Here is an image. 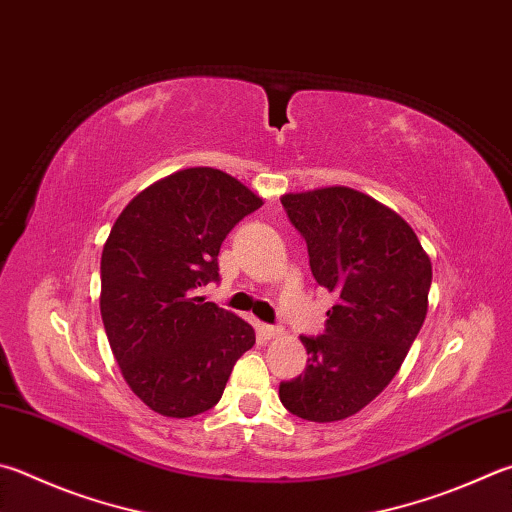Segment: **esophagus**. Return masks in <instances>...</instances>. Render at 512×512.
I'll use <instances>...</instances> for the list:
<instances>
[{
    "label": "esophagus",
    "instance_id": "1",
    "mask_svg": "<svg viewBox=\"0 0 512 512\" xmlns=\"http://www.w3.org/2000/svg\"><path fill=\"white\" fill-rule=\"evenodd\" d=\"M262 333L271 340V338H280L282 336V327H273V324H262Z\"/></svg>",
    "mask_w": 512,
    "mask_h": 512
}]
</instances>
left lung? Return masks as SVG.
<instances>
[{"label":"left lung","instance_id":"obj_1","mask_svg":"<svg viewBox=\"0 0 512 512\" xmlns=\"http://www.w3.org/2000/svg\"><path fill=\"white\" fill-rule=\"evenodd\" d=\"M315 282L338 295L322 336H300L304 374L280 401L304 421L353 416L392 383L423 327L432 262L403 217L351 188L284 194Z\"/></svg>","mask_w":512,"mask_h":512}]
</instances>
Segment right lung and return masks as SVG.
<instances>
[{
	"instance_id": "obj_1",
	"label": "right lung",
	"mask_w": 512,
	"mask_h": 512,
	"mask_svg": "<svg viewBox=\"0 0 512 512\" xmlns=\"http://www.w3.org/2000/svg\"><path fill=\"white\" fill-rule=\"evenodd\" d=\"M262 199L212 167L152 183L127 203L102 248L100 313L132 392L163 416L188 418L224 394L255 331L235 313L203 302L219 282V248Z\"/></svg>"
}]
</instances>
